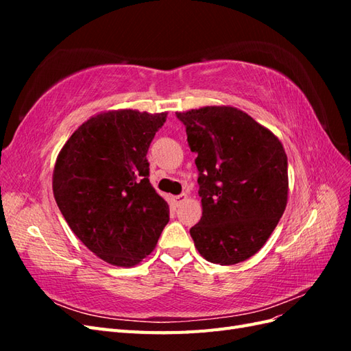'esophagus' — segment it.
<instances>
[{
	"label": "esophagus",
	"instance_id": "obj_1",
	"mask_svg": "<svg viewBox=\"0 0 351 351\" xmlns=\"http://www.w3.org/2000/svg\"><path fill=\"white\" fill-rule=\"evenodd\" d=\"M171 200H173V204H174L176 206H178V205H182L183 202L187 200V195L183 193V195H178V196H173Z\"/></svg>",
	"mask_w": 351,
	"mask_h": 351
}]
</instances>
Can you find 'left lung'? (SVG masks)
<instances>
[{"label":"left lung","instance_id":"left-lung-1","mask_svg":"<svg viewBox=\"0 0 351 351\" xmlns=\"http://www.w3.org/2000/svg\"><path fill=\"white\" fill-rule=\"evenodd\" d=\"M197 154L202 218L190 228L200 256L234 265L258 253L282 217L289 169L282 143L244 111L221 105L176 112Z\"/></svg>","mask_w":351,"mask_h":351}]
</instances>
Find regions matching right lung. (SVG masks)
<instances>
[{
    "instance_id": "1",
    "label": "right lung",
    "mask_w": 351,
    "mask_h": 351,
    "mask_svg": "<svg viewBox=\"0 0 351 351\" xmlns=\"http://www.w3.org/2000/svg\"><path fill=\"white\" fill-rule=\"evenodd\" d=\"M168 112L111 110L90 117L61 147L52 192L90 252L130 268L155 249L169 208L149 183L147 149Z\"/></svg>"
}]
</instances>
